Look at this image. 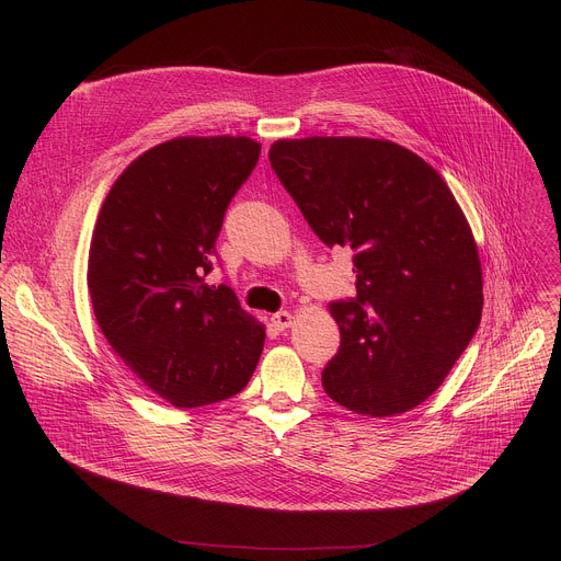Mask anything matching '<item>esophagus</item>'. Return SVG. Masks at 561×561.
Returning a JSON list of instances; mask_svg holds the SVG:
<instances>
[{"label":"esophagus","mask_w":561,"mask_h":561,"mask_svg":"<svg viewBox=\"0 0 561 561\" xmlns=\"http://www.w3.org/2000/svg\"><path fill=\"white\" fill-rule=\"evenodd\" d=\"M293 313H288V311H277L275 316H273V325L277 328V330H288L290 325H293Z\"/></svg>","instance_id":"esophagus-1"}]
</instances>
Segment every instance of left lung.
Returning <instances> with one entry per match:
<instances>
[{"instance_id":"left-lung-1","label":"left lung","mask_w":561,"mask_h":561,"mask_svg":"<svg viewBox=\"0 0 561 561\" xmlns=\"http://www.w3.org/2000/svg\"><path fill=\"white\" fill-rule=\"evenodd\" d=\"M271 165L318 239L355 252L357 298L325 393L355 414L398 416L448 377L482 316V263L448 184L407 147L362 136L275 140Z\"/></svg>"}]
</instances>
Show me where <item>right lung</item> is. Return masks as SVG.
Listing matches in <instances>:
<instances>
[{"instance_id": "obj_1", "label": "right lung", "mask_w": 561, "mask_h": 561, "mask_svg": "<svg viewBox=\"0 0 561 561\" xmlns=\"http://www.w3.org/2000/svg\"><path fill=\"white\" fill-rule=\"evenodd\" d=\"M261 142L180 136L117 176L93 229L88 293L108 345L142 387L195 409L241 393L265 341L229 286L204 284L231 197Z\"/></svg>"}]
</instances>
